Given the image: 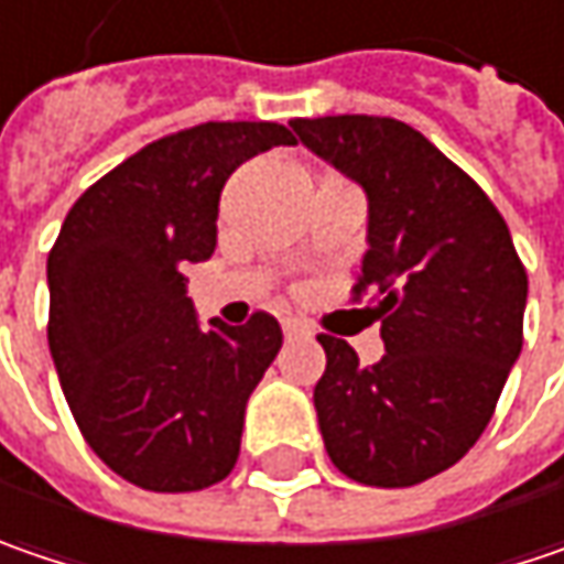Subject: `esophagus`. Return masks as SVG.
<instances>
[{"label":"esophagus","mask_w":564,"mask_h":564,"mask_svg":"<svg viewBox=\"0 0 564 564\" xmlns=\"http://www.w3.org/2000/svg\"><path fill=\"white\" fill-rule=\"evenodd\" d=\"M283 335L286 338H310V325L306 322H296V318H286L283 322Z\"/></svg>","instance_id":"34e87169"}]
</instances>
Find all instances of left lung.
<instances>
[{"label": "left lung", "instance_id": "1", "mask_svg": "<svg viewBox=\"0 0 564 564\" xmlns=\"http://www.w3.org/2000/svg\"><path fill=\"white\" fill-rule=\"evenodd\" d=\"M303 147L367 191V254L386 354L373 367L318 335V431L338 473L409 488L459 463L491 421L523 348L527 271L488 194L392 117L290 120Z\"/></svg>", "mask_w": 564, "mask_h": 564}]
</instances>
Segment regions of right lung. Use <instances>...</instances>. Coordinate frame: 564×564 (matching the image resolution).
I'll use <instances>...</instances> for the list:
<instances>
[{"instance_id": "add662e5", "label": "right lung", "mask_w": 564, "mask_h": 564, "mask_svg": "<svg viewBox=\"0 0 564 564\" xmlns=\"http://www.w3.org/2000/svg\"><path fill=\"white\" fill-rule=\"evenodd\" d=\"M293 143L271 120L197 123L123 159L63 219L47 258L51 357L85 444L120 479L200 491L232 473L281 325L254 313L200 328L182 268L214 254L226 178Z\"/></svg>"}]
</instances>
